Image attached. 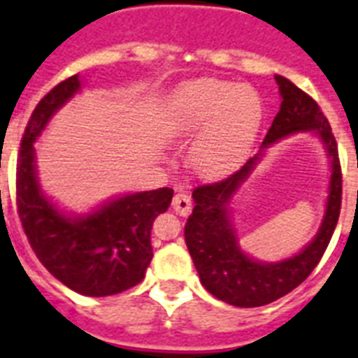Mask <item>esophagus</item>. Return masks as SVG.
I'll return each instance as SVG.
<instances>
[{"mask_svg": "<svg viewBox=\"0 0 358 358\" xmlns=\"http://www.w3.org/2000/svg\"><path fill=\"white\" fill-rule=\"evenodd\" d=\"M191 208H193V201H191L189 195H185V193H176L173 199V210L178 215L185 217V215H189Z\"/></svg>", "mask_w": 358, "mask_h": 358, "instance_id": "esophagus-1", "label": "esophagus"}]
</instances>
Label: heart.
<instances>
[{"label": "heart", "mask_w": 358, "mask_h": 358, "mask_svg": "<svg viewBox=\"0 0 358 358\" xmlns=\"http://www.w3.org/2000/svg\"><path fill=\"white\" fill-rule=\"evenodd\" d=\"M262 120L264 100L255 87L204 78L174 92L163 128L173 137L201 129L191 145V163L206 176H224L249 156Z\"/></svg>", "instance_id": "1"}]
</instances>
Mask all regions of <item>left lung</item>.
<instances>
[{"mask_svg":"<svg viewBox=\"0 0 358 358\" xmlns=\"http://www.w3.org/2000/svg\"><path fill=\"white\" fill-rule=\"evenodd\" d=\"M280 92V109L262 143L260 152L229 178L215 184L199 185L193 191L195 208L184 229L185 245L189 249L202 286L229 305L252 308L269 305L289 294L305 280L317 262L322 260L333 238L342 204V173L338 146L322 109L306 92L282 76H275ZM301 131H312L322 141L331 165L328 204L317 236L297 255L278 262H262L249 257L238 247L229 204L261 161L265 148L277 140Z\"/></svg>","mask_w":358,"mask_h":358,"instance_id":"1","label":"left lung"}]
</instances>
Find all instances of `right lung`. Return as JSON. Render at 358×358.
Returning <instances> with one entry per match:
<instances>
[{"mask_svg":"<svg viewBox=\"0 0 358 358\" xmlns=\"http://www.w3.org/2000/svg\"><path fill=\"white\" fill-rule=\"evenodd\" d=\"M76 74L53 87L31 115L16 165V206L42 266L89 297L120 294L143 280L152 260V223L167 212L171 187L126 193L87 213H66L42 191L35 143L52 117L80 92Z\"/></svg>","mask_w":358,"mask_h":358,"instance_id":"right-lung-1","label":"right lung"}]
</instances>
